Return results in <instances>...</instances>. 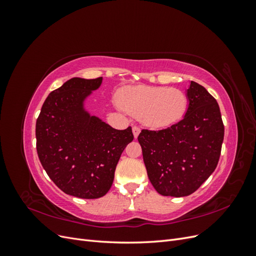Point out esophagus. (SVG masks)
Wrapping results in <instances>:
<instances>
[{
  "instance_id": "34e87169",
  "label": "esophagus",
  "mask_w": 256,
  "mask_h": 256,
  "mask_svg": "<svg viewBox=\"0 0 256 256\" xmlns=\"http://www.w3.org/2000/svg\"><path fill=\"white\" fill-rule=\"evenodd\" d=\"M132 132H134V136L136 138L138 136V134H140L141 130H140V128H138V127L134 126V127H132Z\"/></svg>"
}]
</instances>
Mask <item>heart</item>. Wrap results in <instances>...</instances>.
<instances>
[{"label": "heart", "instance_id": "heart-1", "mask_svg": "<svg viewBox=\"0 0 256 256\" xmlns=\"http://www.w3.org/2000/svg\"><path fill=\"white\" fill-rule=\"evenodd\" d=\"M122 109L138 116L152 128H166L180 122L188 109V98L180 90L168 86H128L118 97Z\"/></svg>", "mask_w": 256, "mask_h": 256}]
</instances>
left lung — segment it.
<instances>
[{
	"instance_id": "1",
	"label": "left lung",
	"mask_w": 256,
	"mask_h": 256,
	"mask_svg": "<svg viewBox=\"0 0 256 256\" xmlns=\"http://www.w3.org/2000/svg\"><path fill=\"white\" fill-rule=\"evenodd\" d=\"M187 98L188 109L180 122L159 131L143 129L138 136L147 175L164 196H187L196 191L220 158L224 126L218 102L194 81Z\"/></svg>"
}]
</instances>
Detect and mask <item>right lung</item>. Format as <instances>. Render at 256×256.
<instances>
[{"instance_id":"add662e5","label":"right lung","mask_w":256,"mask_h":256,"mask_svg":"<svg viewBox=\"0 0 256 256\" xmlns=\"http://www.w3.org/2000/svg\"><path fill=\"white\" fill-rule=\"evenodd\" d=\"M102 78H72L51 92L36 120V148L44 171L66 194L98 198L110 190L131 127L118 130L84 106Z\"/></svg>"}]
</instances>
